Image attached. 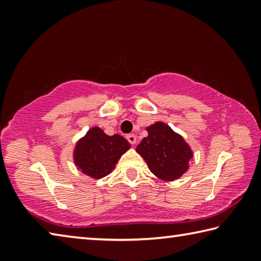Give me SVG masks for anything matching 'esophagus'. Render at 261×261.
I'll use <instances>...</instances> for the list:
<instances>
[{"mask_svg":"<svg viewBox=\"0 0 261 261\" xmlns=\"http://www.w3.org/2000/svg\"><path fill=\"white\" fill-rule=\"evenodd\" d=\"M126 139L129 140V143H130V144H132V145H135V144H136V141H137L136 136H135V135H132V134L127 135V136H126Z\"/></svg>","mask_w":261,"mask_h":261,"instance_id":"obj_1","label":"esophagus"}]
</instances>
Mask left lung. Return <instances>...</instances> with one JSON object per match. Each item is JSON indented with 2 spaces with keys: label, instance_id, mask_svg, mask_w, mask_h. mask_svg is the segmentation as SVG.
<instances>
[{
  "label": "left lung",
  "instance_id": "obj_1",
  "mask_svg": "<svg viewBox=\"0 0 261 261\" xmlns=\"http://www.w3.org/2000/svg\"><path fill=\"white\" fill-rule=\"evenodd\" d=\"M148 136L136 151L155 177L167 182L179 179L189 170L193 152L182 136L163 122L146 127Z\"/></svg>",
  "mask_w": 261,
  "mask_h": 261
}]
</instances>
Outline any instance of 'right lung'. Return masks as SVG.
Wrapping results in <instances>:
<instances>
[{
	"mask_svg": "<svg viewBox=\"0 0 261 261\" xmlns=\"http://www.w3.org/2000/svg\"><path fill=\"white\" fill-rule=\"evenodd\" d=\"M130 147L124 137L108 136L99 126H93L74 145V166L88 177L100 179L112 173Z\"/></svg>",
	"mask_w": 261,
	"mask_h": 261,
	"instance_id": "add662e5",
	"label": "right lung"
}]
</instances>
